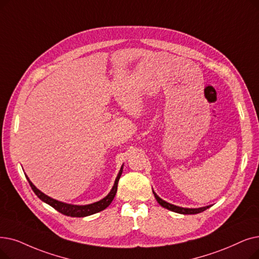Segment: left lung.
<instances>
[{
	"label": "left lung",
	"mask_w": 259,
	"mask_h": 259,
	"mask_svg": "<svg viewBox=\"0 0 259 259\" xmlns=\"http://www.w3.org/2000/svg\"><path fill=\"white\" fill-rule=\"evenodd\" d=\"M152 193L157 201V203H159L161 206H163L164 208H167L169 209L171 211H175V212H178V213H182V215H193V213H199L201 211H204L205 209H207L208 207H210V205H207V206H203V207H198V208H188V207H181V206H177V205H174L171 203H168V202H166L165 200L161 199L159 196H157L154 190H152Z\"/></svg>",
	"instance_id": "8db88e82"
}]
</instances>
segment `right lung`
Instances as JSON below:
<instances>
[{"instance_id":"right-lung-1","label":"right lung","mask_w":259,"mask_h":259,"mask_svg":"<svg viewBox=\"0 0 259 259\" xmlns=\"http://www.w3.org/2000/svg\"><path fill=\"white\" fill-rule=\"evenodd\" d=\"M122 168L123 165H121L120 169L118 171V175L115 179L114 181V185L112 187V189L110 190V193L103 198L102 200H99L97 202H94V203L91 204H85V205H76V204H69V203H64V202L58 201L56 199H53L51 197H49L48 195H46L44 193H42L41 190H39L35 185L32 184V182L29 180V178L25 175L27 181L31 187V189L33 190V193H35L38 198L40 200H42L43 202H46L47 204L51 205L52 207H54L55 209H57L59 212L63 213L65 216H71V217H87L90 215H93V213H96L98 211H102L105 208H107L110 204L111 202L113 201L115 194L117 192V184L119 181V178L122 174Z\"/></svg>"}]
</instances>
